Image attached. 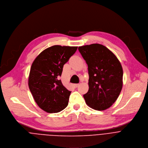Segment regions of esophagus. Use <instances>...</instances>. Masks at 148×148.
<instances>
[{
  "instance_id": "1",
  "label": "esophagus",
  "mask_w": 148,
  "mask_h": 148,
  "mask_svg": "<svg viewBox=\"0 0 148 148\" xmlns=\"http://www.w3.org/2000/svg\"><path fill=\"white\" fill-rule=\"evenodd\" d=\"M79 84H74V87H77L79 86Z\"/></svg>"
}]
</instances>
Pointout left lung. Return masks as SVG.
<instances>
[{
	"label": "left lung",
	"mask_w": 148,
	"mask_h": 148,
	"mask_svg": "<svg viewBox=\"0 0 148 148\" xmlns=\"http://www.w3.org/2000/svg\"><path fill=\"white\" fill-rule=\"evenodd\" d=\"M88 66V90L83 95L90 108L102 111L110 107L119 97L123 87V71L116 56L99 44L79 47Z\"/></svg>",
	"instance_id": "1"
}]
</instances>
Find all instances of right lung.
Returning <instances> with one entry per match:
<instances>
[{"label": "right lung", "mask_w": 148, "mask_h": 148, "mask_svg": "<svg viewBox=\"0 0 148 148\" xmlns=\"http://www.w3.org/2000/svg\"><path fill=\"white\" fill-rule=\"evenodd\" d=\"M77 47L53 45L41 52L32 64L28 87L37 105L44 111L58 112L68 104L71 92L64 86L60 77L64 65Z\"/></svg>", "instance_id": "right-lung-1"}]
</instances>
